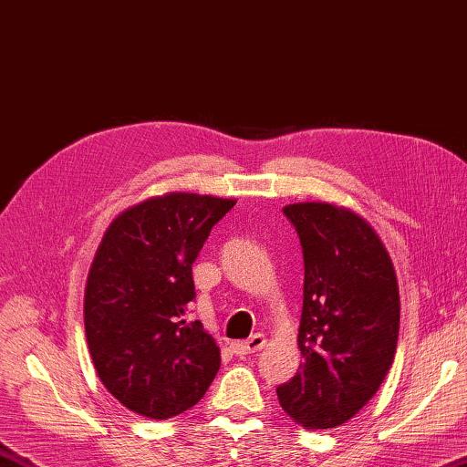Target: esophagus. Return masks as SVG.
Segmentation results:
<instances>
[{
  "label": "esophagus",
  "instance_id": "1",
  "mask_svg": "<svg viewBox=\"0 0 467 467\" xmlns=\"http://www.w3.org/2000/svg\"><path fill=\"white\" fill-rule=\"evenodd\" d=\"M265 337L264 335H254L244 342H235V345L232 347L234 353L237 357H244V355H252V353H258V350H262L265 347Z\"/></svg>",
  "mask_w": 467,
  "mask_h": 467
}]
</instances>
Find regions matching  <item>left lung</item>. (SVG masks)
<instances>
[{"mask_svg": "<svg viewBox=\"0 0 467 467\" xmlns=\"http://www.w3.org/2000/svg\"><path fill=\"white\" fill-rule=\"evenodd\" d=\"M304 255L298 328L302 363L275 389L306 430L347 423L379 391L399 337L393 262L373 227L347 207L308 202L282 209Z\"/></svg>", "mask_w": 467, "mask_h": 467, "instance_id": "1", "label": "left lung"}]
</instances>
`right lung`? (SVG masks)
<instances>
[{"instance_id":"obj_1","label":"right lung","mask_w":467,"mask_h":467,"mask_svg":"<svg viewBox=\"0 0 467 467\" xmlns=\"http://www.w3.org/2000/svg\"><path fill=\"white\" fill-rule=\"evenodd\" d=\"M234 199L167 193L129 207L94 255L84 328L109 393L149 420L192 409L220 370V347L199 320L192 265Z\"/></svg>"}]
</instances>
